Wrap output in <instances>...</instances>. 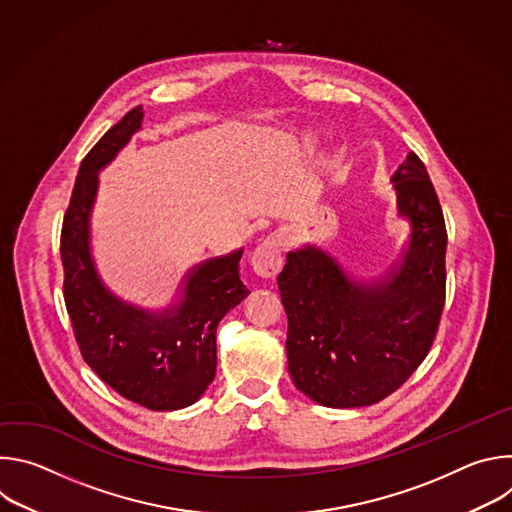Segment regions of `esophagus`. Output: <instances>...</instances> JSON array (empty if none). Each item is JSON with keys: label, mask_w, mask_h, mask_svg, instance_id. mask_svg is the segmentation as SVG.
Listing matches in <instances>:
<instances>
[{"label": "esophagus", "mask_w": 512, "mask_h": 512, "mask_svg": "<svg viewBox=\"0 0 512 512\" xmlns=\"http://www.w3.org/2000/svg\"><path fill=\"white\" fill-rule=\"evenodd\" d=\"M283 255H285L283 237L279 233H271L251 253L253 271L261 277H275L283 267Z\"/></svg>", "instance_id": "1"}]
</instances>
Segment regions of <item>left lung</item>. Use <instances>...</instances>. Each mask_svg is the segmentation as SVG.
<instances>
[{
  "mask_svg": "<svg viewBox=\"0 0 512 512\" xmlns=\"http://www.w3.org/2000/svg\"><path fill=\"white\" fill-rule=\"evenodd\" d=\"M409 243L379 283H358L316 247L289 253L277 277L296 387L326 407L373 405L425 360L446 304L444 210L415 152L391 178Z\"/></svg>",
  "mask_w": 512,
  "mask_h": 512,
  "instance_id": "1",
  "label": "left lung"
}]
</instances>
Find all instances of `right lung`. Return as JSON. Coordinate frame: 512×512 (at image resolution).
<instances>
[{
    "label": "right lung",
    "mask_w": 512,
    "mask_h": 512,
    "mask_svg": "<svg viewBox=\"0 0 512 512\" xmlns=\"http://www.w3.org/2000/svg\"><path fill=\"white\" fill-rule=\"evenodd\" d=\"M141 105L117 121L85 156L60 231L64 304L89 367L121 397L154 411L200 399L216 373V326L249 289L241 281L243 251L188 271L178 300L160 312L123 302L103 283L91 253V210L99 170L141 125Z\"/></svg>",
    "instance_id": "right-lung-1"
}]
</instances>
